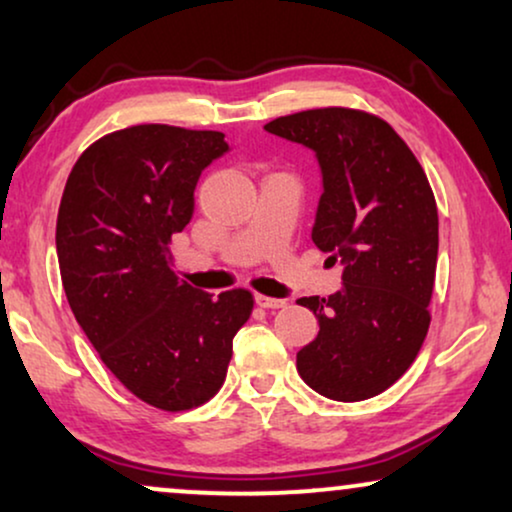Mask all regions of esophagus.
<instances>
[{"label": "esophagus", "mask_w": 512, "mask_h": 512, "mask_svg": "<svg viewBox=\"0 0 512 512\" xmlns=\"http://www.w3.org/2000/svg\"><path fill=\"white\" fill-rule=\"evenodd\" d=\"M256 305L265 307V310H279V307H286V300L282 298H270V296H263V293H256Z\"/></svg>", "instance_id": "esophagus-1"}]
</instances>
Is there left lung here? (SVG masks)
<instances>
[{
	"label": "left lung",
	"instance_id": "8db88e82",
	"mask_svg": "<svg viewBox=\"0 0 512 512\" xmlns=\"http://www.w3.org/2000/svg\"><path fill=\"white\" fill-rule=\"evenodd\" d=\"M270 135L310 149L321 172L312 242L342 265L340 291L300 298L319 333L296 354L333 401L389 389L422 347L436 282L438 209L415 153L382 118L326 107L275 118Z\"/></svg>",
	"mask_w": 512,
	"mask_h": 512
}]
</instances>
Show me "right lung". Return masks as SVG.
<instances>
[{
    "instance_id": "1",
    "label": "right lung",
    "mask_w": 512,
    "mask_h": 512,
    "mask_svg": "<svg viewBox=\"0 0 512 512\" xmlns=\"http://www.w3.org/2000/svg\"><path fill=\"white\" fill-rule=\"evenodd\" d=\"M228 151L214 130L135 125L88 146L60 200L55 247L76 321L116 380L167 412L221 389L254 307L247 289L214 298L181 282L167 249L202 170Z\"/></svg>"
}]
</instances>
